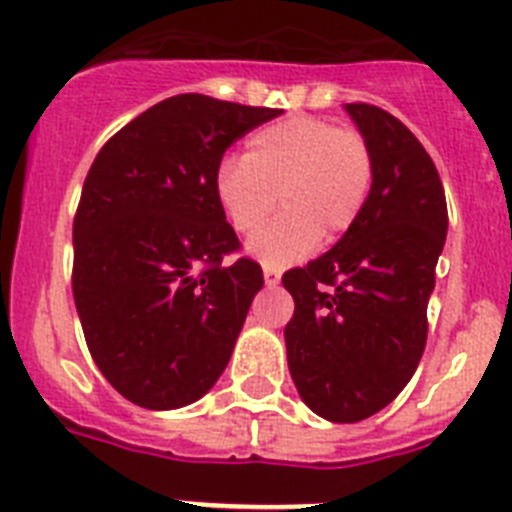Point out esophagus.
<instances>
[{
    "label": "esophagus",
    "instance_id": "obj_1",
    "mask_svg": "<svg viewBox=\"0 0 512 512\" xmlns=\"http://www.w3.org/2000/svg\"><path fill=\"white\" fill-rule=\"evenodd\" d=\"M279 279H282V271L271 269V266H264V282H266V287H277Z\"/></svg>",
    "mask_w": 512,
    "mask_h": 512
}]
</instances>
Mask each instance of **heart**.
Instances as JSON below:
<instances>
[{"label":"heart","mask_w":512,"mask_h":512,"mask_svg":"<svg viewBox=\"0 0 512 512\" xmlns=\"http://www.w3.org/2000/svg\"><path fill=\"white\" fill-rule=\"evenodd\" d=\"M372 179V148L359 130L292 115L256 130L243 161L223 158L212 192L238 235L256 233L279 200L284 212L248 251L264 266L282 269L305 259L320 235L333 241L346 233L364 210Z\"/></svg>","instance_id":"heart-1"}]
</instances>
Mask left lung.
<instances>
[{"mask_svg": "<svg viewBox=\"0 0 512 512\" xmlns=\"http://www.w3.org/2000/svg\"><path fill=\"white\" fill-rule=\"evenodd\" d=\"M346 112L372 148L366 205L336 246L282 277L295 300L289 374L307 408L333 423L379 413L415 374L449 230L441 176L420 140L374 104Z\"/></svg>", "mask_w": 512, "mask_h": 512, "instance_id": "left-lung-1", "label": "left lung"}]
</instances>
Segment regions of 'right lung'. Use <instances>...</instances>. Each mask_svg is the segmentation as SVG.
Instances as JSON below:
<instances>
[{
    "label": "right lung",
    "instance_id": "1",
    "mask_svg": "<svg viewBox=\"0 0 512 512\" xmlns=\"http://www.w3.org/2000/svg\"><path fill=\"white\" fill-rule=\"evenodd\" d=\"M271 107L176 94L117 130L94 158L74 217V287L89 354L125 400L174 410L225 372L256 261L212 192L223 153Z\"/></svg>",
    "mask_w": 512,
    "mask_h": 512
}]
</instances>
